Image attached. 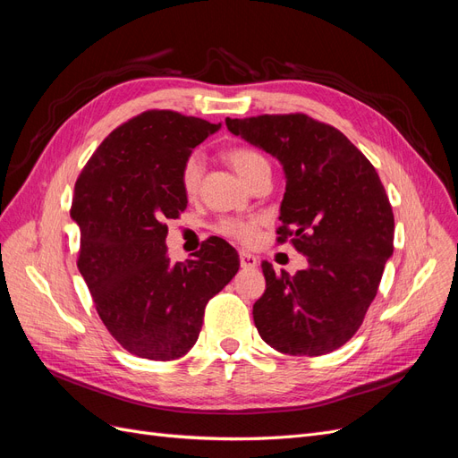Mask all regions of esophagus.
<instances>
[{"label":"esophagus","instance_id":"34e87169","mask_svg":"<svg viewBox=\"0 0 458 458\" xmlns=\"http://www.w3.org/2000/svg\"><path fill=\"white\" fill-rule=\"evenodd\" d=\"M241 267L242 269H254V267H258V258L254 256V254H250V252H241Z\"/></svg>","mask_w":458,"mask_h":458}]
</instances>
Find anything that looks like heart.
Wrapping results in <instances>:
<instances>
[{
    "label": "heart",
    "mask_w": 458,
    "mask_h": 458,
    "mask_svg": "<svg viewBox=\"0 0 458 458\" xmlns=\"http://www.w3.org/2000/svg\"><path fill=\"white\" fill-rule=\"evenodd\" d=\"M225 160L231 168L237 172L248 183L261 172L269 168L267 158L261 152L248 148V147H234L225 152ZM202 175V158L192 152L182 165V174H179V182L187 197H195ZM258 227L259 219L256 217H221L216 224V233L221 237H227L231 241H237L241 244H254L258 241Z\"/></svg>",
    "instance_id": "1"
}]
</instances>
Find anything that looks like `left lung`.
Listing matches in <instances>:
<instances>
[{
	"mask_svg": "<svg viewBox=\"0 0 458 458\" xmlns=\"http://www.w3.org/2000/svg\"><path fill=\"white\" fill-rule=\"evenodd\" d=\"M227 130L281 162L286 192L279 242L290 239L308 269L275 275L254 303L263 342L288 355H325L361 327L394 254V212L384 185L348 137L308 114L227 118Z\"/></svg>",
	"mask_w": 458,
	"mask_h": 458,
	"instance_id": "left-lung-1",
	"label": "left lung"
}]
</instances>
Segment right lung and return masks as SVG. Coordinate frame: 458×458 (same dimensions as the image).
<instances>
[{
	"instance_id": "right-lung-1",
	"label": "right lung",
	"mask_w": 458,
	"mask_h": 458,
	"mask_svg": "<svg viewBox=\"0 0 458 458\" xmlns=\"http://www.w3.org/2000/svg\"><path fill=\"white\" fill-rule=\"evenodd\" d=\"M219 128L147 110L106 137L74 185L78 269L106 330L137 357L185 355L199 340L208 300L239 271V254L224 239L208 241L185 263H172L165 248V221L187 208L182 165Z\"/></svg>"
}]
</instances>
